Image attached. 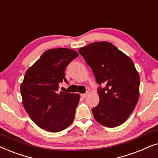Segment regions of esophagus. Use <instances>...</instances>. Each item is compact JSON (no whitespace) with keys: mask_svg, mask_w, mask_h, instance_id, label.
<instances>
[{"mask_svg":"<svg viewBox=\"0 0 158 158\" xmlns=\"http://www.w3.org/2000/svg\"><path fill=\"white\" fill-rule=\"evenodd\" d=\"M87 95V93H84V94H81V97L82 98H85Z\"/></svg>","mask_w":158,"mask_h":158,"instance_id":"1","label":"esophagus"}]
</instances>
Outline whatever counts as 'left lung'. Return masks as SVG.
I'll list each match as a JSON object with an SVG mask.
<instances>
[{
    "mask_svg": "<svg viewBox=\"0 0 158 158\" xmlns=\"http://www.w3.org/2000/svg\"><path fill=\"white\" fill-rule=\"evenodd\" d=\"M100 85V102L92 109L94 119L109 128L127 121L139 96V75L131 58L108 42H97L79 49ZM101 84L106 85L105 88Z\"/></svg>",
    "mask_w": 158,
    "mask_h": 158,
    "instance_id": "left-lung-1",
    "label": "left lung"
}]
</instances>
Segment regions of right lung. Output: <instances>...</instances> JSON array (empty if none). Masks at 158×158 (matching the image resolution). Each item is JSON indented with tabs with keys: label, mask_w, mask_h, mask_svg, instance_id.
Listing matches in <instances>:
<instances>
[{
	"label": "right lung",
	"mask_w": 158,
	"mask_h": 158,
	"mask_svg": "<svg viewBox=\"0 0 158 158\" xmlns=\"http://www.w3.org/2000/svg\"><path fill=\"white\" fill-rule=\"evenodd\" d=\"M78 56L72 49H50L25 73L20 87L23 106L31 119L46 131H62L74 119L79 94L58 92V88L63 81L68 83L65 69Z\"/></svg>",
	"instance_id": "obj_1"
}]
</instances>
